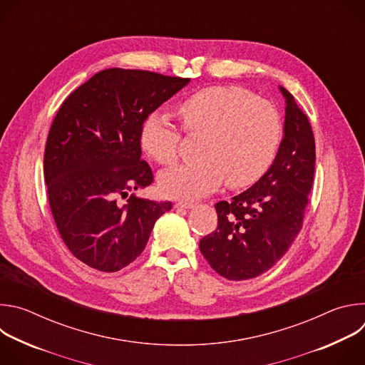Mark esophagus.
I'll list each match as a JSON object with an SVG mask.
<instances>
[{
  "instance_id": "esophagus-1",
  "label": "esophagus",
  "mask_w": 365,
  "mask_h": 365,
  "mask_svg": "<svg viewBox=\"0 0 365 365\" xmlns=\"http://www.w3.org/2000/svg\"><path fill=\"white\" fill-rule=\"evenodd\" d=\"M195 203L193 202H176L175 203V207H185V210H190V207H193Z\"/></svg>"
}]
</instances>
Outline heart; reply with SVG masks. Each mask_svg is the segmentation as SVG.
Segmentation results:
<instances>
[{"label": "heart", "mask_w": 365, "mask_h": 365, "mask_svg": "<svg viewBox=\"0 0 365 365\" xmlns=\"http://www.w3.org/2000/svg\"><path fill=\"white\" fill-rule=\"evenodd\" d=\"M176 113L186 134L202 135L200 160L163 172L159 186L165 195L195 199L224 180L230 187H244L270 168L282 137L280 117L270 102L238 86H210L183 99ZM140 143L159 165L176 163L180 134L165 115L145 117Z\"/></svg>", "instance_id": "b5f03b06"}]
</instances>
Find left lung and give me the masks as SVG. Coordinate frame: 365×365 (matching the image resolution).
I'll return each mask as SVG.
<instances>
[{
	"mask_svg": "<svg viewBox=\"0 0 365 365\" xmlns=\"http://www.w3.org/2000/svg\"><path fill=\"white\" fill-rule=\"evenodd\" d=\"M286 99L283 140L269 170L251 187L215 205L218 227L200 240L210 266L228 280H248L272 269L302 230L315 173V137L293 95Z\"/></svg>",
	"mask_w": 365,
	"mask_h": 365,
	"instance_id": "left-lung-1",
	"label": "left lung"
}]
</instances>
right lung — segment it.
I'll return each instance as SVG.
<instances>
[{
    "label": "right lung",
    "mask_w": 365,
    "mask_h": 365,
    "mask_svg": "<svg viewBox=\"0 0 365 365\" xmlns=\"http://www.w3.org/2000/svg\"><path fill=\"white\" fill-rule=\"evenodd\" d=\"M189 81L106 69L59 108L43 162L48 205L63 242L86 266L106 273L124 269L145 248L155 221L172 210V202L120 199L153 182L141 160V125Z\"/></svg>",
    "instance_id": "add662e5"
}]
</instances>
